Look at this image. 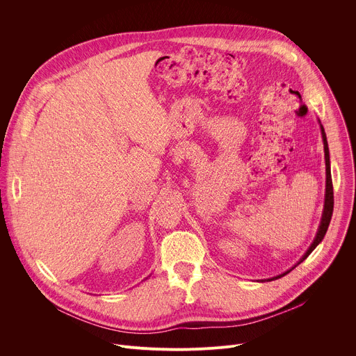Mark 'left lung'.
Listing matches in <instances>:
<instances>
[{"label":"left lung","instance_id":"1","mask_svg":"<svg viewBox=\"0 0 356 356\" xmlns=\"http://www.w3.org/2000/svg\"><path fill=\"white\" fill-rule=\"evenodd\" d=\"M320 127H321V135H323V142H324V154H325V200H324V210H323V217H321V222H320V227H318V231H317V235L313 241V243L310 245V248L307 249V252L304 253L302 258L297 262V265H300L302 261H306L307 257L310 255V253L316 249V246L324 239L325 236V232L328 229V225H330V221H331V217H332V210H334V188H332V179H331V168H330V150H328V142H327V136H325V131L320 122ZM297 265H294L290 270L276 276V277H272V279H268V282L270 280H276L279 277H283L284 275L290 273ZM264 282V280H262Z\"/></svg>","mask_w":356,"mask_h":356}]
</instances>
